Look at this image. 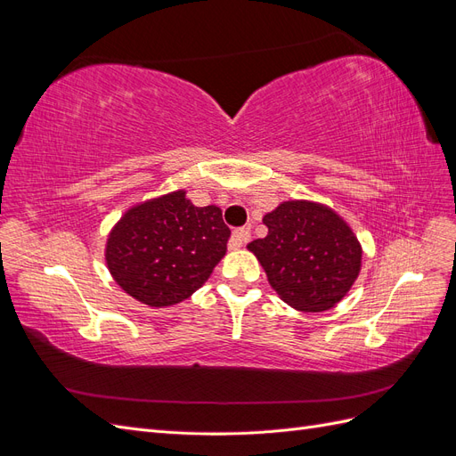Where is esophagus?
Wrapping results in <instances>:
<instances>
[{
  "instance_id": "34e87169",
  "label": "esophagus",
  "mask_w": 456,
  "mask_h": 456,
  "mask_svg": "<svg viewBox=\"0 0 456 456\" xmlns=\"http://www.w3.org/2000/svg\"><path fill=\"white\" fill-rule=\"evenodd\" d=\"M251 240V230L249 228H238L232 232V238H230V249H240L243 243H247Z\"/></svg>"
}]
</instances>
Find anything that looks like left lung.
<instances>
[{"label":"left lung","mask_w":456,"mask_h":456,"mask_svg":"<svg viewBox=\"0 0 456 456\" xmlns=\"http://www.w3.org/2000/svg\"><path fill=\"white\" fill-rule=\"evenodd\" d=\"M262 223L268 236L247 247L289 306L323 312L350 291L360 273L362 247L338 215L310 201H285Z\"/></svg>","instance_id":"left-lung-1"}]
</instances>
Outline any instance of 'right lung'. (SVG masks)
I'll list each match as a JSON object with an SVG mask.
<instances>
[{
  "mask_svg": "<svg viewBox=\"0 0 456 456\" xmlns=\"http://www.w3.org/2000/svg\"><path fill=\"white\" fill-rule=\"evenodd\" d=\"M228 238L218 207H196L175 191L126 213L110 233L106 262L123 291L148 306H171L209 280Z\"/></svg>",
  "mask_w": 456,
  "mask_h": 456,
  "instance_id": "add662e5",
  "label": "right lung"
}]
</instances>
